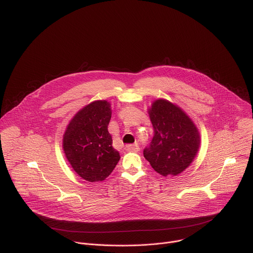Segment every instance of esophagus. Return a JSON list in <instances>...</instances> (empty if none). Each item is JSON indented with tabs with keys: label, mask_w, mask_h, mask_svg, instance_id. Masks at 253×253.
Listing matches in <instances>:
<instances>
[{
	"label": "esophagus",
	"mask_w": 253,
	"mask_h": 253,
	"mask_svg": "<svg viewBox=\"0 0 253 253\" xmlns=\"http://www.w3.org/2000/svg\"><path fill=\"white\" fill-rule=\"evenodd\" d=\"M125 150L128 152H138L140 150L137 144H128L125 146Z\"/></svg>",
	"instance_id": "esophagus-1"
}]
</instances>
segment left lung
Here are the masks:
<instances>
[{
    "mask_svg": "<svg viewBox=\"0 0 253 253\" xmlns=\"http://www.w3.org/2000/svg\"><path fill=\"white\" fill-rule=\"evenodd\" d=\"M154 129L144 157L160 175L182 173L195 158L200 146L199 131L191 118L176 104L157 99L148 109Z\"/></svg>",
    "mask_w": 253,
    "mask_h": 253,
    "instance_id": "left-lung-1",
    "label": "left lung"
}]
</instances>
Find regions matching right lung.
<instances>
[{
	"label": "right lung",
	"mask_w": 253,
	"mask_h": 253,
	"mask_svg": "<svg viewBox=\"0 0 253 253\" xmlns=\"http://www.w3.org/2000/svg\"><path fill=\"white\" fill-rule=\"evenodd\" d=\"M111 104L93 101L71 119L63 135V150L73 170L89 182L103 181L120 160L108 131Z\"/></svg>",
	"instance_id": "obj_1"
}]
</instances>
